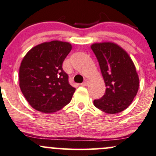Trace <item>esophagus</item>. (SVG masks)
<instances>
[{
    "instance_id": "34e87169",
    "label": "esophagus",
    "mask_w": 156,
    "mask_h": 156,
    "mask_svg": "<svg viewBox=\"0 0 156 156\" xmlns=\"http://www.w3.org/2000/svg\"><path fill=\"white\" fill-rule=\"evenodd\" d=\"M88 84V81H83V82L82 83H81V86H83V87H84V86H87V85Z\"/></svg>"
}]
</instances>
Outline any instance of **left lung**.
<instances>
[{
  "mask_svg": "<svg viewBox=\"0 0 156 156\" xmlns=\"http://www.w3.org/2000/svg\"><path fill=\"white\" fill-rule=\"evenodd\" d=\"M105 83L106 90L99 99H95L96 108L107 114H117L126 109L137 95L139 78L133 61L127 52L113 42L91 45Z\"/></svg>",
  "mask_w": 156,
  "mask_h": 156,
  "instance_id": "8db88e82",
  "label": "left lung"
}]
</instances>
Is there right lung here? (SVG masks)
Here are the masks:
<instances>
[{"label": "right lung", "instance_id": "right-lung-1", "mask_svg": "<svg viewBox=\"0 0 156 156\" xmlns=\"http://www.w3.org/2000/svg\"><path fill=\"white\" fill-rule=\"evenodd\" d=\"M71 50L69 42L55 40L34 47L24 57L19 68V86L34 109L53 113L70 102L75 88L69 83L62 66Z\"/></svg>", "mask_w": 156, "mask_h": 156}]
</instances>
